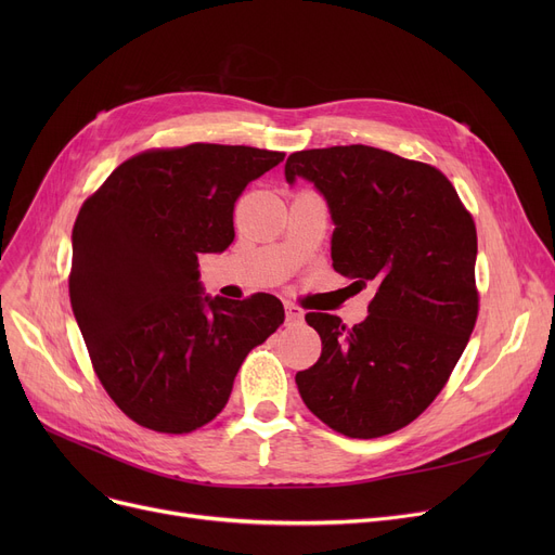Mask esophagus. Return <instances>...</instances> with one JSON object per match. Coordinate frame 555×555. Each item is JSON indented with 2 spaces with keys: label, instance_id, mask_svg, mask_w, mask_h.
Listing matches in <instances>:
<instances>
[{
  "label": "esophagus",
  "instance_id": "34e87169",
  "mask_svg": "<svg viewBox=\"0 0 555 555\" xmlns=\"http://www.w3.org/2000/svg\"><path fill=\"white\" fill-rule=\"evenodd\" d=\"M285 322L287 324H299L304 322V310L295 304H285Z\"/></svg>",
  "mask_w": 555,
  "mask_h": 555
}]
</instances>
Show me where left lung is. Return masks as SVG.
Listing matches in <instances>:
<instances>
[{"label": "left lung", "mask_w": 555, "mask_h": 555, "mask_svg": "<svg viewBox=\"0 0 555 555\" xmlns=\"http://www.w3.org/2000/svg\"><path fill=\"white\" fill-rule=\"evenodd\" d=\"M314 182L333 231V268L377 285L362 324L306 322L322 356L297 373L308 410L351 439L416 421L441 393L477 324V227L446 175L371 145L293 153L285 180Z\"/></svg>", "instance_id": "left-lung-1"}]
</instances>
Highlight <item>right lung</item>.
<instances>
[{
  "label": "right lung",
  "instance_id": "right-lung-1",
  "mask_svg": "<svg viewBox=\"0 0 555 555\" xmlns=\"http://www.w3.org/2000/svg\"><path fill=\"white\" fill-rule=\"evenodd\" d=\"M285 153L189 143L112 170L72 231L69 299L94 373L137 425L189 434L229 400L254 346L285 319L276 297H202L197 254L233 241L245 186Z\"/></svg>",
  "mask_w": 555,
  "mask_h": 555
}]
</instances>
